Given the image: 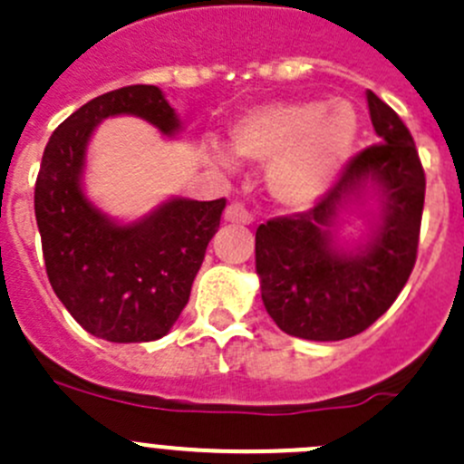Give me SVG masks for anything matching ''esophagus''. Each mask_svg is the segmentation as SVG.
Instances as JSON below:
<instances>
[{"instance_id":"esophagus-1","label":"esophagus","mask_w":464,"mask_h":464,"mask_svg":"<svg viewBox=\"0 0 464 464\" xmlns=\"http://www.w3.org/2000/svg\"><path fill=\"white\" fill-rule=\"evenodd\" d=\"M227 223H238V226H250L252 223V214L243 208L241 203H230L226 208V214H223Z\"/></svg>"}]
</instances>
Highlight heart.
<instances>
[{
  "instance_id": "heart-1",
  "label": "heart",
  "mask_w": 464,
  "mask_h": 464,
  "mask_svg": "<svg viewBox=\"0 0 464 464\" xmlns=\"http://www.w3.org/2000/svg\"><path fill=\"white\" fill-rule=\"evenodd\" d=\"M230 149L237 158L268 164L270 194L288 209L318 203L354 153L359 117L345 101H277L234 119ZM212 158L227 167L214 150Z\"/></svg>"
}]
</instances>
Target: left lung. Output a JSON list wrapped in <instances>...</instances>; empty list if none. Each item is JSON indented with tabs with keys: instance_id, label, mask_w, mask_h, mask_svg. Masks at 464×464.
I'll return each mask as SVG.
<instances>
[{
	"instance_id": "8db88e82",
	"label": "left lung",
	"mask_w": 464,
	"mask_h": 464,
	"mask_svg": "<svg viewBox=\"0 0 464 464\" xmlns=\"http://www.w3.org/2000/svg\"><path fill=\"white\" fill-rule=\"evenodd\" d=\"M379 144L356 153L336 185L309 212L256 227L255 261L266 311L282 332L304 341H343L390 309L412 273L426 178L399 114L368 92ZM368 188L382 212L354 251L335 241L337 217Z\"/></svg>"
}]
</instances>
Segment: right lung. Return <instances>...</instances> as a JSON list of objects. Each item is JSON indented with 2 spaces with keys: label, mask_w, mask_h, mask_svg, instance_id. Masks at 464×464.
<instances>
[{
  "label": "right lung",
  "mask_w": 464,
  "mask_h": 464,
  "mask_svg": "<svg viewBox=\"0 0 464 464\" xmlns=\"http://www.w3.org/2000/svg\"><path fill=\"white\" fill-rule=\"evenodd\" d=\"M135 114L162 135L180 130L155 85H128L87 101L49 137L35 180V221L53 293L92 336L149 343L167 336L218 230L226 198H171L117 223L82 191L85 153L103 119Z\"/></svg>",
  "instance_id": "obj_1"
}]
</instances>
